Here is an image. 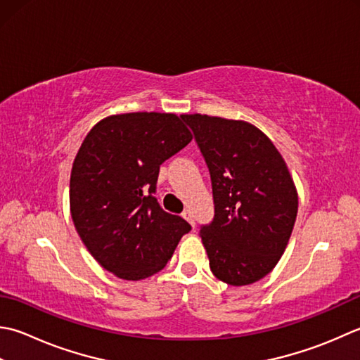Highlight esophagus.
<instances>
[{
	"mask_svg": "<svg viewBox=\"0 0 360 360\" xmlns=\"http://www.w3.org/2000/svg\"><path fill=\"white\" fill-rule=\"evenodd\" d=\"M182 217H184L186 218V220L190 223V224H192V226H195V220H193V214L192 212H190V210L187 209V210H184V212H182Z\"/></svg>",
	"mask_w": 360,
	"mask_h": 360,
	"instance_id": "obj_1",
	"label": "esophagus"
}]
</instances>
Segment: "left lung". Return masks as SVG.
<instances>
[{"instance_id": "left-lung-1", "label": "left lung", "mask_w": 360, "mask_h": 360, "mask_svg": "<svg viewBox=\"0 0 360 360\" xmlns=\"http://www.w3.org/2000/svg\"><path fill=\"white\" fill-rule=\"evenodd\" d=\"M206 160L215 204L201 226L210 270L229 285L266 276L284 255L298 214L297 187L271 140L255 124L182 115Z\"/></svg>"}]
</instances>
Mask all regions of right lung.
Instances as JSON below:
<instances>
[{
  "label": "right lung",
  "instance_id": "1",
  "mask_svg": "<svg viewBox=\"0 0 360 360\" xmlns=\"http://www.w3.org/2000/svg\"><path fill=\"white\" fill-rule=\"evenodd\" d=\"M192 140L182 115L131 112L103 118L70 176V212L103 269L126 281L160 271L192 226L158 202L159 168Z\"/></svg>",
  "mask_w": 360,
  "mask_h": 360
}]
</instances>
